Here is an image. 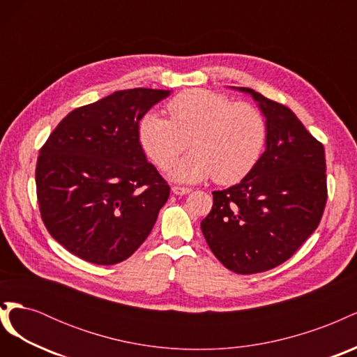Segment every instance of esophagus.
I'll return each instance as SVG.
<instances>
[{"mask_svg":"<svg viewBox=\"0 0 357 357\" xmlns=\"http://www.w3.org/2000/svg\"><path fill=\"white\" fill-rule=\"evenodd\" d=\"M192 189L189 188H183V186H172V193H176V195H188Z\"/></svg>","mask_w":357,"mask_h":357,"instance_id":"obj_1","label":"esophagus"}]
</instances>
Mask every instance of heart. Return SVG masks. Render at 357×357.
Instances as JSON below:
<instances>
[{
  "mask_svg": "<svg viewBox=\"0 0 357 357\" xmlns=\"http://www.w3.org/2000/svg\"><path fill=\"white\" fill-rule=\"evenodd\" d=\"M169 119L149 113L139 122V142L160 169L169 168L190 139L193 152L171 168L178 181H201L214 176L220 185L238 181L253 169L266 143L262 112L248 102L205 89L172 98Z\"/></svg>",
  "mask_w": 357,
  "mask_h": 357,
  "instance_id": "b5f03b06",
  "label": "heart"
}]
</instances>
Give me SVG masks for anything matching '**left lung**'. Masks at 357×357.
Wrapping results in <instances>:
<instances>
[{"label": "left lung", "mask_w": 357, "mask_h": 357, "mask_svg": "<svg viewBox=\"0 0 357 357\" xmlns=\"http://www.w3.org/2000/svg\"><path fill=\"white\" fill-rule=\"evenodd\" d=\"M250 93L266 119V149L238 183L213 192L201 229L214 256L236 274L273 269L317 229L328 199L323 144L286 105Z\"/></svg>", "instance_id": "1"}]
</instances>
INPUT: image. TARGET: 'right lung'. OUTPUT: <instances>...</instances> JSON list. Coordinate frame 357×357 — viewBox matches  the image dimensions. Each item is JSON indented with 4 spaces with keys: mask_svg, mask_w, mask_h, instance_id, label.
Returning <instances> with one entry per match:
<instances>
[{
    "mask_svg": "<svg viewBox=\"0 0 357 357\" xmlns=\"http://www.w3.org/2000/svg\"><path fill=\"white\" fill-rule=\"evenodd\" d=\"M168 95L135 88L79 107L40 149L41 219L53 238L83 261L122 262L152 231L169 186L147 162L138 123Z\"/></svg>",
    "mask_w": 357,
    "mask_h": 357,
    "instance_id": "1",
    "label": "right lung"
}]
</instances>
